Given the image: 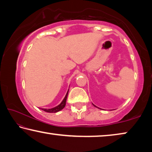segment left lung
Returning a JSON list of instances; mask_svg holds the SVG:
<instances>
[{
  "label": "left lung",
  "mask_w": 152,
  "mask_h": 152,
  "mask_svg": "<svg viewBox=\"0 0 152 152\" xmlns=\"http://www.w3.org/2000/svg\"><path fill=\"white\" fill-rule=\"evenodd\" d=\"M93 105H94V107H96V106H95V105H94V104H93Z\"/></svg>",
  "instance_id": "8db88e82"
}]
</instances>
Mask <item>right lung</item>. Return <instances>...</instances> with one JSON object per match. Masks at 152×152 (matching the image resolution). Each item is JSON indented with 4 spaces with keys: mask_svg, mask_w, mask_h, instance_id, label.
<instances>
[{
    "mask_svg": "<svg viewBox=\"0 0 152 152\" xmlns=\"http://www.w3.org/2000/svg\"><path fill=\"white\" fill-rule=\"evenodd\" d=\"M68 91H69V90L68 91V92H67V93L66 94L65 97H64L63 101H61V103L59 105H58L57 107L51 108V109H42V108H41V109L44 110V111H45V112H48V113H57L58 111H60V110H61V109H63L66 106V102L67 96H68Z\"/></svg>",
    "mask_w": 152,
    "mask_h": 152,
    "instance_id": "obj_1",
    "label": "right lung"
}]
</instances>
